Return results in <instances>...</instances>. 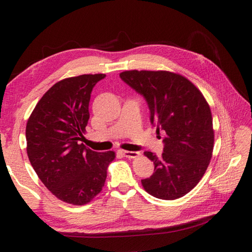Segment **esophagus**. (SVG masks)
<instances>
[{
  "mask_svg": "<svg viewBox=\"0 0 252 252\" xmlns=\"http://www.w3.org/2000/svg\"><path fill=\"white\" fill-rule=\"evenodd\" d=\"M121 153L125 157H126V158H130V159H133V158H136V157H139L140 156V153L139 152H134V151H121Z\"/></svg>",
  "mask_w": 252,
  "mask_h": 252,
  "instance_id": "1",
  "label": "esophagus"
}]
</instances>
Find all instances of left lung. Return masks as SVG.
Returning a JSON list of instances; mask_svg holds the SVG:
<instances>
[{
	"instance_id": "left-lung-1",
	"label": "left lung",
	"mask_w": 252,
	"mask_h": 252,
	"mask_svg": "<svg viewBox=\"0 0 252 252\" xmlns=\"http://www.w3.org/2000/svg\"><path fill=\"white\" fill-rule=\"evenodd\" d=\"M120 78L144 96L151 123L165 134L161 157L144 152L155 172L141 180L143 189L162 200L183 197L210 163L215 143L210 106L191 81L174 72L131 70L121 72Z\"/></svg>"
}]
</instances>
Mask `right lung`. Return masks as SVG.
I'll use <instances>...</instances> for the list:
<instances>
[{
    "mask_svg": "<svg viewBox=\"0 0 252 252\" xmlns=\"http://www.w3.org/2000/svg\"><path fill=\"white\" fill-rule=\"evenodd\" d=\"M105 74H82L51 87L30 116L25 136L34 171L55 197L83 206L101 192L116 152H95L80 143L88 125L94 85Z\"/></svg>",
    "mask_w": 252,
    "mask_h": 252,
    "instance_id": "obj_1",
    "label": "right lung"
}]
</instances>
